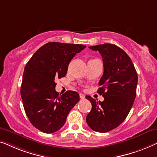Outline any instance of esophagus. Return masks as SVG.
I'll return each mask as SVG.
<instances>
[{
	"label": "esophagus",
	"mask_w": 157,
	"mask_h": 157,
	"mask_svg": "<svg viewBox=\"0 0 157 157\" xmlns=\"http://www.w3.org/2000/svg\"><path fill=\"white\" fill-rule=\"evenodd\" d=\"M79 98H80V99H82V100H84V99L85 98V96L83 94H79Z\"/></svg>",
	"instance_id": "1"
}]
</instances>
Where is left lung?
<instances>
[{
	"instance_id": "8db88e82",
	"label": "left lung",
	"mask_w": 157,
	"mask_h": 157,
	"mask_svg": "<svg viewBox=\"0 0 157 157\" xmlns=\"http://www.w3.org/2000/svg\"><path fill=\"white\" fill-rule=\"evenodd\" d=\"M89 48L99 51L103 59L104 73L98 92L104 101L86 96L92 104L86 121L92 130L105 133L117 127L129 114L136 98L137 73L128 55L114 44Z\"/></svg>"
}]
</instances>
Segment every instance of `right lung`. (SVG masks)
Here are the masks:
<instances>
[{"label":"right lung","instance_id":"add662e5","mask_svg":"<svg viewBox=\"0 0 157 157\" xmlns=\"http://www.w3.org/2000/svg\"><path fill=\"white\" fill-rule=\"evenodd\" d=\"M85 48L50 42L39 48L26 64L21 95L26 115L40 131L47 134L58 131L79 100L78 92L71 90L59 96L55 80L66 75L70 62Z\"/></svg>","mask_w":157,"mask_h":157}]
</instances>
